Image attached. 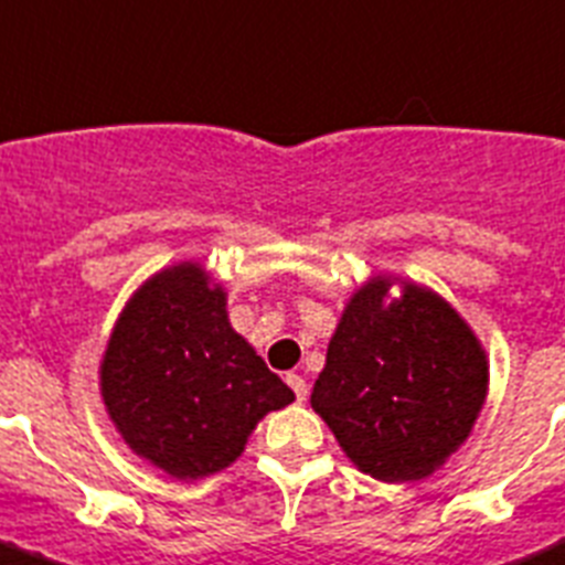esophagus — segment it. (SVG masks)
Returning a JSON list of instances; mask_svg holds the SVG:
<instances>
[{
    "instance_id": "esophagus-1",
    "label": "esophagus",
    "mask_w": 565,
    "mask_h": 565,
    "mask_svg": "<svg viewBox=\"0 0 565 565\" xmlns=\"http://www.w3.org/2000/svg\"><path fill=\"white\" fill-rule=\"evenodd\" d=\"M287 384L292 387V393H295V398H298V402H307V395H309L307 379L298 376V373H287Z\"/></svg>"
}]
</instances>
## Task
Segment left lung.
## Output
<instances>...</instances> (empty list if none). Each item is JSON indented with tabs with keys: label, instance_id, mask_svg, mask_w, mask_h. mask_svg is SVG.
I'll return each mask as SVG.
<instances>
[{
	"label": "left lung",
	"instance_id": "8db88e82",
	"mask_svg": "<svg viewBox=\"0 0 565 565\" xmlns=\"http://www.w3.org/2000/svg\"><path fill=\"white\" fill-rule=\"evenodd\" d=\"M376 276L337 323L312 409L362 473L415 482L471 435L488 395V360L471 326L418 284Z\"/></svg>",
	"mask_w": 565,
	"mask_h": 565
}]
</instances>
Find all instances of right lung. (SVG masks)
<instances>
[{
	"label": "right lung",
	"mask_w": 565,
	"mask_h": 565,
	"mask_svg": "<svg viewBox=\"0 0 565 565\" xmlns=\"http://www.w3.org/2000/svg\"><path fill=\"white\" fill-rule=\"evenodd\" d=\"M99 393L130 449L175 479L228 468L295 393L236 334L225 289L194 262L156 273L114 326Z\"/></svg>",
	"instance_id": "1"
}]
</instances>
